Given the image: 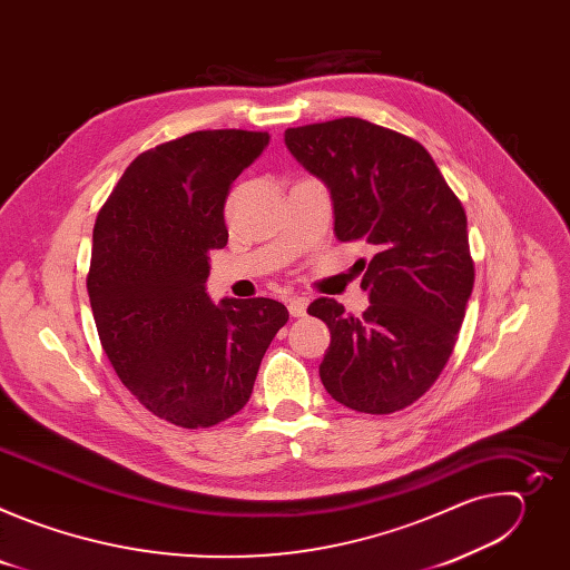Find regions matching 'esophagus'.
<instances>
[{"mask_svg":"<svg viewBox=\"0 0 570 570\" xmlns=\"http://www.w3.org/2000/svg\"><path fill=\"white\" fill-rule=\"evenodd\" d=\"M286 304H288V313H291L293 317H302V315H306V306H308V299H306V297L293 295V297H288V299H286Z\"/></svg>","mask_w":570,"mask_h":570,"instance_id":"1","label":"esophagus"}]
</instances>
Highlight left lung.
I'll list each match as a JSON object with an SVG mask.
<instances>
[{
    "instance_id": "left-lung-1",
    "label": "left lung",
    "mask_w": 570,
    "mask_h": 570,
    "mask_svg": "<svg viewBox=\"0 0 570 570\" xmlns=\"http://www.w3.org/2000/svg\"><path fill=\"white\" fill-rule=\"evenodd\" d=\"M286 146L332 191L336 236L365 240L370 306L361 317L330 297L308 313L327 322L320 363L327 392L358 413L390 415L442 374L473 288L466 214L429 150L358 117L288 128Z\"/></svg>"
}]
</instances>
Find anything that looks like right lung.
Wrapping results in <instances>:
<instances>
[{"label": "right lung", "mask_w": 570, "mask_h": 570, "mask_svg": "<svg viewBox=\"0 0 570 570\" xmlns=\"http://www.w3.org/2000/svg\"><path fill=\"white\" fill-rule=\"evenodd\" d=\"M268 132L196 130L139 153L99 209L88 295L101 347L155 417L209 429L253 394L262 358L288 320L268 297L205 293L209 253L225 248V200Z\"/></svg>", "instance_id": "1"}]
</instances>
